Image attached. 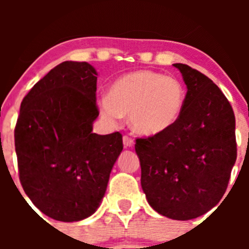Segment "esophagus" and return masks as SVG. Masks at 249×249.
I'll use <instances>...</instances> for the list:
<instances>
[{"label":"esophagus","instance_id":"1","mask_svg":"<svg viewBox=\"0 0 249 249\" xmlns=\"http://www.w3.org/2000/svg\"><path fill=\"white\" fill-rule=\"evenodd\" d=\"M123 143H124L125 148H131V147H134V144H135L134 140H132L131 137H129V136L123 137Z\"/></svg>","mask_w":249,"mask_h":249}]
</instances>
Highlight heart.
Returning <instances> with one entry per match:
<instances>
[{"label":"heart","mask_w":249,"mask_h":249,"mask_svg":"<svg viewBox=\"0 0 249 249\" xmlns=\"http://www.w3.org/2000/svg\"><path fill=\"white\" fill-rule=\"evenodd\" d=\"M185 87L176 77L140 70L115 79L108 96L100 101L102 118L115 125L129 114L131 130L142 136H155L177 123L185 104Z\"/></svg>","instance_id":"b5f03b06"}]
</instances>
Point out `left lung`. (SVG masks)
Listing matches in <instances>:
<instances>
[{"mask_svg": "<svg viewBox=\"0 0 249 249\" xmlns=\"http://www.w3.org/2000/svg\"><path fill=\"white\" fill-rule=\"evenodd\" d=\"M187 85L184 108L172 127L137 139L141 185L160 214L189 220L224 195L236 161L235 115L219 88L201 72L173 64Z\"/></svg>", "mask_w": 249, "mask_h": 249, "instance_id": "8db88e82", "label": "left lung"}]
</instances>
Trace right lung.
Segmentation results:
<instances>
[{"mask_svg": "<svg viewBox=\"0 0 249 249\" xmlns=\"http://www.w3.org/2000/svg\"><path fill=\"white\" fill-rule=\"evenodd\" d=\"M96 82L88 62H61L20 106L14 139L22 189L41 212L60 222L96 212L123 150L119 132H92L99 117Z\"/></svg>", "mask_w": 249, "mask_h": 249, "instance_id": "right-lung-1", "label": "right lung"}]
</instances>
